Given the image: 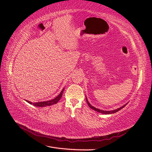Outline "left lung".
<instances>
[{"label":"left lung","instance_id":"1","mask_svg":"<svg viewBox=\"0 0 152 152\" xmlns=\"http://www.w3.org/2000/svg\"><path fill=\"white\" fill-rule=\"evenodd\" d=\"M86 102H87V104H88V106H89V107L91 108H92L93 110H95V111H96V112H99V113H103V114H111V113H115V112H117L118 111H119V110H121V109H122V108L127 104H124V106H122V107L119 108H118V109H116V110H112V111H104V110H99V109H98V108H96L93 107V106H92V105L88 102V100L87 99V98H86Z\"/></svg>","mask_w":152,"mask_h":152}]
</instances>
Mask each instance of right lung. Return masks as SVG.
Here are the masks:
<instances>
[{"instance_id": "right-lung-1", "label": "right lung", "mask_w": 152, "mask_h": 152, "mask_svg": "<svg viewBox=\"0 0 152 152\" xmlns=\"http://www.w3.org/2000/svg\"><path fill=\"white\" fill-rule=\"evenodd\" d=\"M63 91H64V89L61 91L60 94H59L56 98H54V99H53L52 100L46 101V102H38V103H31V102H29V101H28V100H26V102L29 103L31 104H32L33 105L35 106V107H45V106L52 105V104L57 103L59 102V100L61 98L62 95H63Z\"/></svg>"}]
</instances>
